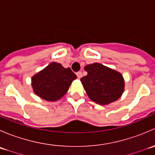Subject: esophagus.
<instances>
[{"label":"esophagus","instance_id":"esophagus-1","mask_svg":"<svg viewBox=\"0 0 155 155\" xmlns=\"http://www.w3.org/2000/svg\"><path fill=\"white\" fill-rule=\"evenodd\" d=\"M76 76H77V77L79 78V79H80V78L82 77V72H81V71L77 72V73H76Z\"/></svg>","mask_w":155,"mask_h":155}]
</instances>
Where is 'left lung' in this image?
<instances>
[{
  "label": "left lung",
  "instance_id": "1",
  "mask_svg": "<svg viewBox=\"0 0 155 155\" xmlns=\"http://www.w3.org/2000/svg\"><path fill=\"white\" fill-rule=\"evenodd\" d=\"M85 70L87 74L80 80L91 101L106 105L120 98L124 88L121 73L98 63L87 65Z\"/></svg>",
  "mask_w": 155,
  "mask_h": 155
}]
</instances>
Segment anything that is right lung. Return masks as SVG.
<instances>
[{"mask_svg":"<svg viewBox=\"0 0 155 155\" xmlns=\"http://www.w3.org/2000/svg\"><path fill=\"white\" fill-rule=\"evenodd\" d=\"M76 75L70 68H63L61 64L52 62L31 79L34 93L48 101L61 98Z\"/></svg>","mask_w":155,"mask_h":155,"instance_id":"1","label":"right lung"}]
</instances>
